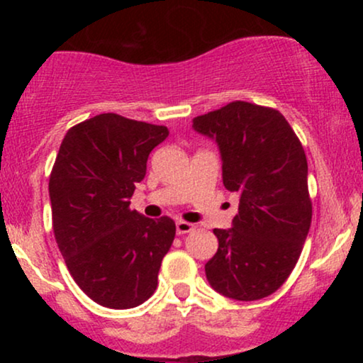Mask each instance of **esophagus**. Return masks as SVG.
I'll return each instance as SVG.
<instances>
[{
  "label": "esophagus",
  "mask_w": 363,
  "mask_h": 363,
  "mask_svg": "<svg viewBox=\"0 0 363 363\" xmlns=\"http://www.w3.org/2000/svg\"><path fill=\"white\" fill-rule=\"evenodd\" d=\"M176 230L177 234H187V232H193L194 230V225L189 222H184V220H177L176 222Z\"/></svg>",
  "instance_id": "1"
}]
</instances>
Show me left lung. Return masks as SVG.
<instances>
[{"instance_id": "8db88e82", "label": "left lung", "mask_w": 363, "mask_h": 363, "mask_svg": "<svg viewBox=\"0 0 363 363\" xmlns=\"http://www.w3.org/2000/svg\"><path fill=\"white\" fill-rule=\"evenodd\" d=\"M215 140L222 179L239 194L232 228H215L218 251L205 264L211 289L234 301L277 291L297 264L311 228L307 158L278 111L235 101L193 119Z\"/></svg>"}]
</instances>
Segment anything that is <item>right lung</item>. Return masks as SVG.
I'll return each mask as SVG.
<instances>
[{
  "label": "right lung",
  "mask_w": 363,
  "mask_h": 363,
  "mask_svg": "<svg viewBox=\"0 0 363 363\" xmlns=\"http://www.w3.org/2000/svg\"><path fill=\"white\" fill-rule=\"evenodd\" d=\"M169 136L165 126L99 114L66 133L49 179L57 247L77 285L109 309L148 301L176 237L169 216L129 210L150 152Z\"/></svg>",
  "instance_id": "1"
}]
</instances>
